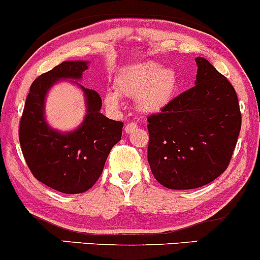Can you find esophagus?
Masks as SVG:
<instances>
[{"label": "esophagus", "instance_id": "esophagus-1", "mask_svg": "<svg viewBox=\"0 0 260 260\" xmlns=\"http://www.w3.org/2000/svg\"><path fill=\"white\" fill-rule=\"evenodd\" d=\"M137 128H138V124H137L136 122H129V123H127L126 127H124V132L132 133L133 131L137 129Z\"/></svg>", "mask_w": 260, "mask_h": 260}]
</instances>
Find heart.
I'll return each instance as SVG.
<instances>
[{"mask_svg":"<svg viewBox=\"0 0 260 260\" xmlns=\"http://www.w3.org/2000/svg\"><path fill=\"white\" fill-rule=\"evenodd\" d=\"M180 77L174 68H162L153 61L142 62L122 70L115 79V91H107L105 104L110 109L120 106V94L136 96L137 107L144 113L159 112L175 98Z\"/></svg>","mask_w":260,"mask_h":260,"instance_id":"heart-1","label":"heart"}]
</instances>
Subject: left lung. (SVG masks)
Returning <instances> with one entry per match:
<instances>
[{
	"label": "left lung",
	"instance_id": "left-lung-1",
	"mask_svg": "<svg viewBox=\"0 0 260 260\" xmlns=\"http://www.w3.org/2000/svg\"><path fill=\"white\" fill-rule=\"evenodd\" d=\"M196 85L148 117V162L170 189H193L228 169L242 116L235 88L208 59L196 58Z\"/></svg>",
	"mask_w": 260,
	"mask_h": 260
}]
</instances>
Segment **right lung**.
<instances>
[{
  "label": "right lung",
  "instance_id": "1",
  "mask_svg": "<svg viewBox=\"0 0 260 260\" xmlns=\"http://www.w3.org/2000/svg\"><path fill=\"white\" fill-rule=\"evenodd\" d=\"M86 68L84 61H66L39 76L30 86L19 122L20 148L32 176L66 194H78L94 186L123 128V122L109 120L100 112V95L82 85L88 105L82 126L61 134L46 124L44 104L50 86L62 78L79 79Z\"/></svg>",
  "mask_w": 260,
  "mask_h": 260
}]
</instances>
